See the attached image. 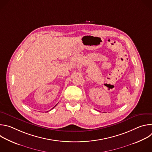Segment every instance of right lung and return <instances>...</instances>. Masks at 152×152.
I'll return each instance as SVG.
<instances>
[{"mask_svg": "<svg viewBox=\"0 0 152 152\" xmlns=\"http://www.w3.org/2000/svg\"><path fill=\"white\" fill-rule=\"evenodd\" d=\"M56 105H55V106H54V107H53V108H52V109H53V108H54V107H55V106H56Z\"/></svg>", "mask_w": 152, "mask_h": 152, "instance_id": "obj_1", "label": "right lung"}]
</instances>
